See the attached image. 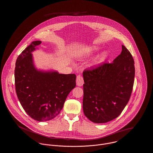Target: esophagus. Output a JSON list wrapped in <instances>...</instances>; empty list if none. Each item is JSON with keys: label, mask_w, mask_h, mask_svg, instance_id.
Segmentation results:
<instances>
[{"label": "esophagus", "mask_w": 153, "mask_h": 153, "mask_svg": "<svg viewBox=\"0 0 153 153\" xmlns=\"http://www.w3.org/2000/svg\"><path fill=\"white\" fill-rule=\"evenodd\" d=\"M76 84L79 87H81L84 84V79H83V77L79 75V76H77Z\"/></svg>", "instance_id": "obj_1"}]
</instances>
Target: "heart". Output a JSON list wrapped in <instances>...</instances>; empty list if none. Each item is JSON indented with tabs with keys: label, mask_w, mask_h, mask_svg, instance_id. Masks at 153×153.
Here are the masks:
<instances>
[{
	"label": "heart",
	"mask_w": 153,
	"mask_h": 153,
	"mask_svg": "<svg viewBox=\"0 0 153 153\" xmlns=\"http://www.w3.org/2000/svg\"><path fill=\"white\" fill-rule=\"evenodd\" d=\"M99 49V48H97V47H96V46H95V47L93 48V50H94L95 51H98ZM84 54H85L84 53H81V54H80V57H82V56H83Z\"/></svg>",
	"instance_id": "heart-1"
}]
</instances>
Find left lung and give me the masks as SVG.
<instances>
[{
  "label": "left lung",
  "mask_w": 153,
  "mask_h": 153,
  "mask_svg": "<svg viewBox=\"0 0 153 153\" xmlns=\"http://www.w3.org/2000/svg\"><path fill=\"white\" fill-rule=\"evenodd\" d=\"M111 63L102 62L83 72L84 115L95 123H104L122 113L131 96L135 77L134 60L122 45Z\"/></svg>",
  "instance_id": "left-lung-1"
}]
</instances>
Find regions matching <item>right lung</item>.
<instances>
[{
	"label": "right lung",
	"instance_id": "right-lung-1",
	"mask_svg": "<svg viewBox=\"0 0 153 153\" xmlns=\"http://www.w3.org/2000/svg\"><path fill=\"white\" fill-rule=\"evenodd\" d=\"M41 41L32 42L19 55L15 68V85L18 98L32 119L45 122L57 116L66 99L76 87L75 74L37 70L31 53Z\"/></svg>",
	"mask_w": 153,
	"mask_h": 153
}]
</instances>
